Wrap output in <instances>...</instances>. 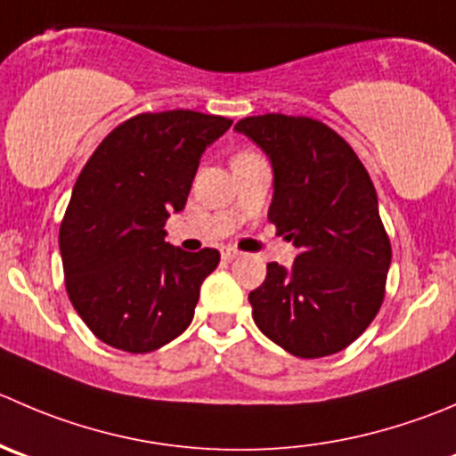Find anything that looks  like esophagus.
<instances>
[{
  "mask_svg": "<svg viewBox=\"0 0 456 456\" xmlns=\"http://www.w3.org/2000/svg\"><path fill=\"white\" fill-rule=\"evenodd\" d=\"M238 251L236 249H232V247H224L223 249V260H233V258H238Z\"/></svg>",
  "mask_w": 456,
  "mask_h": 456,
  "instance_id": "obj_1",
  "label": "esophagus"
}]
</instances>
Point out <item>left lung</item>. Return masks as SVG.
Instances as JSON below:
<instances>
[{
	"mask_svg": "<svg viewBox=\"0 0 456 456\" xmlns=\"http://www.w3.org/2000/svg\"><path fill=\"white\" fill-rule=\"evenodd\" d=\"M233 129L272 162L267 218L298 249L289 269L269 263L249 294L256 325L300 359L346 350L377 316L392 263L368 171L346 140L312 118L267 113Z\"/></svg>",
	"mask_w": 456,
	"mask_h": 456,
	"instance_id": "obj_1",
	"label": "left lung"
}]
</instances>
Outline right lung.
<instances>
[{"label":"right lung","instance_id":"add662e5","mask_svg":"<svg viewBox=\"0 0 456 456\" xmlns=\"http://www.w3.org/2000/svg\"><path fill=\"white\" fill-rule=\"evenodd\" d=\"M229 126L198 110L142 113L88 158L61 220L60 254L75 312L106 346L147 354L191 325L220 254L169 245L165 224L184 209L202 153Z\"/></svg>","mask_w":456,"mask_h":456}]
</instances>
